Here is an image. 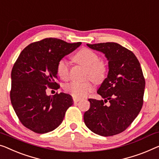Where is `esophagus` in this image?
Listing matches in <instances>:
<instances>
[{"instance_id": "esophagus-1", "label": "esophagus", "mask_w": 159, "mask_h": 159, "mask_svg": "<svg viewBox=\"0 0 159 159\" xmlns=\"http://www.w3.org/2000/svg\"><path fill=\"white\" fill-rule=\"evenodd\" d=\"M73 102L74 103H77L80 100V98H73Z\"/></svg>"}]
</instances>
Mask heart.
<instances>
[{
  "label": "heart",
  "mask_w": 159,
  "mask_h": 159,
  "mask_svg": "<svg viewBox=\"0 0 159 159\" xmlns=\"http://www.w3.org/2000/svg\"><path fill=\"white\" fill-rule=\"evenodd\" d=\"M73 60L78 64L87 68L86 79H91L96 84H101L105 80L108 72L107 63L103 59H99L98 54L93 50L81 48L73 56ZM56 72L62 80L69 79V63L65 59H61L57 63ZM64 89L75 98H84L93 91L94 86L91 80H88L84 83H70L66 85Z\"/></svg>",
  "instance_id": "heart-1"
}]
</instances>
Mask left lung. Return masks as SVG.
Returning a JSON list of instances; mask_svg holds the SVG:
<instances>
[{"instance_id":"1","label":"left lung","mask_w":159,"mask_h":159,"mask_svg":"<svg viewBox=\"0 0 159 159\" xmlns=\"http://www.w3.org/2000/svg\"><path fill=\"white\" fill-rule=\"evenodd\" d=\"M87 46L105 54L109 70L97 91L105 100L89 99L91 107L84 113L85 124L100 136H114L124 131L140 112L145 79L140 63L130 50L113 42Z\"/></svg>"}]
</instances>
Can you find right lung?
<instances>
[{"instance_id":"obj_1","label":"right lung","mask_w":159,"mask_h":159,"mask_svg":"<svg viewBox=\"0 0 159 159\" xmlns=\"http://www.w3.org/2000/svg\"><path fill=\"white\" fill-rule=\"evenodd\" d=\"M80 44L47 38L25 47L14 63L11 71V103L21 124L30 131L37 134L53 131L73 105L69 94L47 96L46 89L60 88L56 81L57 63Z\"/></svg>"}]
</instances>
